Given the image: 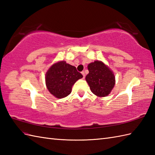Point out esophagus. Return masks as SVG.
<instances>
[{
  "label": "esophagus",
  "instance_id": "34e87169",
  "mask_svg": "<svg viewBox=\"0 0 155 155\" xmlns=\"http://www.w3.org/2000/svg\"><path fill=\"white\" fill-rule=\"evenodd\" d=\"M81 73H82V74H83V78H85V74H84V71L82 72Z\"/></svg>",
  "mask_w": 155,
  "mask_h": 155
}]
</instances>
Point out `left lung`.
Listing matches in <instances>:
<instances>
[{"mask_svg":"<svg viewBox=\"0 0 155 155\" xmlns=\"http://www.w3.org/2000/svg\"><path fill=\"white\" fill-rule=\"evenodd\" d=\"M89 71L86 81L92 93L99 97H104L110 93L115 84L113 72L102 61H96L88 64Z\"/></svg>","mask_w":155,"mask_h":155,"instance_id":"left-lung-1","label":"left lung"}]
</instances>
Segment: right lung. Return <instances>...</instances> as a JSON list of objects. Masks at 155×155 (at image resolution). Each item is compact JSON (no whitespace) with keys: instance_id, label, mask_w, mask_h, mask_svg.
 <instances>
[{"instance_id":"add662e5","label":"right lung","mask_w":155,"mask_h":155,"mask_svg":"<svg viewBox=\"0 0 155 155\" xmlns=\"http://www.w3.org/2000/svg\"><path fill=\"white\" fill-rule=\"evenodd\" d=\"M81 78L83 75L75 67L59 61L52 64L46 73V86L53 96L62 98L71 94L72 85Z\"/></svg>"}]
</instances>
